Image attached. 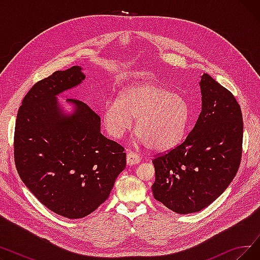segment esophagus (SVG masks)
<instances>
[{
    "label": "esophagus",
    "instance_id": "obj_1",
    "mask_svg": "<svg viewBox=\"0 0 260 260\" xmlns=\"http://www.w3.org/2000/svg\"><path fill=\"white\" fill-rule=\"evenodd\" d=\"M140 161H141L140 156L136 153L129 152L126 156V163L128 166H135V165H137V163H139Z\"/></svg>",
    "mask_w": 260,
    "mask_h": 260
}]
</instances>
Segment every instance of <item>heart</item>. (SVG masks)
<instances>
[{"instance_id": "obj_1", "label": "heart", "mask_w": 260, "mask_h": 260, "mask_svg": "<svg viewBox=\"0 0 260 260\" xmlns=\"http://www.w3.org/2000/svg\"><path fill=\"white\" fill-rule=\"evenodd\" d=\"M190 106L183 95L154 81H141L123 89L117 101L103 108L108 134L121 138L135 121V132L151 151L167 152L178 145L189 123Z\"/></svg>"}]
</instances>
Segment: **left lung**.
<instances>
[{"label":"left lung","instance_id":"8db88e82","mask_svg":"<svg viewBox=\"0 0 260 260\" xmlns=\"http://www.w3.org/2000/svg\"><path fill=\"white\" fill-rule=\"evenodd\" d=\"M199 85L195 126L181 144L153 160L154 198L177 214L210 206L233 180L241 159L243 121L235 97L208 74Z\"/></svg>","mask_w":260,"mask_h":260}]
</instances>
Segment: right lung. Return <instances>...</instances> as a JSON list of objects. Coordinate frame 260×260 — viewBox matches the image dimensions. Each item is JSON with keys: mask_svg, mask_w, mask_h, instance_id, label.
<instances>
[{"mask_svg": "<svg viewBox=\"0 0 260 260\" xmlns=\"http://www.w3.org/2000/svg\"><path fill=\"white\" fill-rule=\"evenodd\" d=\"M80 66L39 81L19 108L15 162L24 184L44 206L68 219L97 210L126 167L124 148L101 134L100 117L84 102L58 95L85 80Z\"/></svg>", "mask_w": 260, "mask_h": 260, "instance_id": "add662e5", "label": "right lung"}]
</instances>
